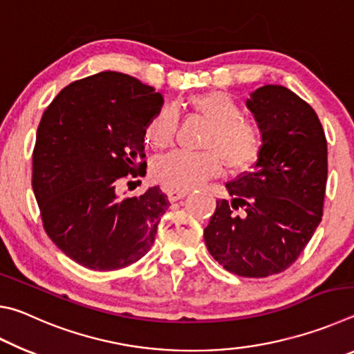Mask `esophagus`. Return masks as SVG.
<instances>
[{
	"mask_svg": "<svg viewBox=\"0 0 354 354\" xmlns=\"http://www.w3.org/2000/svg\"><path fill=\"white\" fill-rule=\"evenodd\" d=\"M187 194H189L187 190H170V192H169V200H170L171 203H175V201H178V200L184 198V196L187 195Z\"/></svg>",
	"mask_w": 354,
	"mask_h": 354,
	"instance_id": "34e87169",
	"label": "esophagus"
}]
</instances>
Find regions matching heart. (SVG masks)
<instances>
[{
    "mask_svg": "<svg viewBox=\"0 0 354 354\" xmlns=\"http://www.w3.org/2000/svg\"><path fill=\"white\" fill-rule=\"evenodd\" d=\"M190 106L211 122L201 147L206 151H173L156 159L151 176L170 190H187L218 176L223 164L231 171H243L257 164L266 148V136L254 120L245 118L242 106L225 92H205L190 97ZM178 112L173 106L156 111L143 129L149 147L164 149L173 142Z\"/></svg>",
    "mask_w": 354,
    "mask_h": 354,
    "instance_id": "heart-1",
    "label": "heart"
}]
</instances>
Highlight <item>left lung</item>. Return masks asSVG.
Wrapping results in <instances>:
<instances>
[{"label":"left lung","instance_id":"8db88e82","mask_svg":"<svg viewBox=\"0 0 354 354\" xmlns=\"http://www.w3.org/2000/svg\"><path fill=\"white\" fill-rule=\"evenodd\" d=\"M266 136L253 171L226 183L205 242L227 272L266 278L289 268L322 221L328 178L325 131L315 111L289 88L263 86L247 100Z\"/></svg>","mask_w":354,"mask_h":354}]
</instances>
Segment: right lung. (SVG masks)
I'll return each instance as SVG.
<instances>
[{
	"instance_id": "obj_1",
	"label": "right lung",
	"mask_w": 354,
	"mask_h": 354,
	"mask_svg": "<svg viewBox=\"0 0 354 354\" xmlns=\"http://www.w3.org/2000/svg\"><path fill=\"white\" fill-rule=\"evenodd\" d=\"M160 106L153 87L101 71L68 84L41 115L32 190L48 237L82 267L118 270L153 247L169 198L159 185L137 196L120 185L145 173L143 129Z\"/></svg>"
}]
</instances>
